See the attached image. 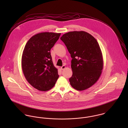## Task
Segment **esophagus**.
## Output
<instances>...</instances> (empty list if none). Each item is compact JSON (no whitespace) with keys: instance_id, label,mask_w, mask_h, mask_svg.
I'll use <instances>...</instances> for the list:
<instances>
[{"instance_id":"esophagus-1","label":"esophagus","mask_w":128,"mask_h":128,"mask_svg":"<svg viewBox=\"0 0 128 128\" xmlns=\"http://www.w3.org/2000/svg\"><path fill=\"white\" fill-rule=\"evenodd\" d=\"M66 68V66L64 65V66H62L60 68H61V70H64V68Z\"/></svg>"}]
</instances>
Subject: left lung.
<instances>
[{
    "mask_svg": "<svg viewBox=\"0 0 128 128\" xmlns=\"http://www.w3.org/2000/svg\"><path fill=\"white\" fill-rule=\"evenodd\" d=\"M72 58L71 86L78 91L87 89L95 84L102 73L104 60L96 40L84 31L66 33L60 37Z\"/></svg>",
    "mask_w": 128,
    "mask_h": 128,
    "instance_id": "left-lung-1",
    "label": "left lung"
}]
</instances>
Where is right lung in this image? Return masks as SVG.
Wrapping results in <instances>:
<instances>
[{
    "mask_svg": "<svg viewBox=\"0 0 128 128\" xmlns=\"http://www.w3.org/2000/svg\"><path fill=\"white\" fill-rule=\"evenodd\" d=\"M60 34L49 32L37 34L28 40L24 49L22 72L28 82L39 91L51 89L59 77L50 50Z\"/></svg>",
    "mask_w": 128,
    "mask_h": 128,
    "instance_id": "add662e5",
    "label": "right lung"
}]
</instances>
